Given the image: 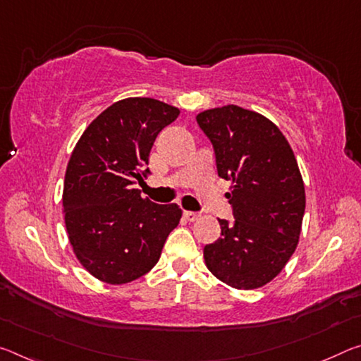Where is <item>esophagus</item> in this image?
Wrapping results in <instances>:
<instances>
[{
	"instance_id": "34e87169",
	"label": "esophagus",
	"mask_w": 361,
	"mask_h": 361,
	"mask_svg": "<svg viewBox=\"0 0 361 361\" xmlns=\"http://www.w3.org/2000/svg\"><path fill=\"white\" fill-rule=\"evenodd\" d=\"M185 216L188 221H197L201 219V214H197V212H191V210H186L185 212Z\"/></svg>"
}]
</instances>
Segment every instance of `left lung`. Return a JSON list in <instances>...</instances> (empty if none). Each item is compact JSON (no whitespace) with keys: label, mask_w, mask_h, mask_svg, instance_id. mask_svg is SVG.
<instances>
[{"label":"left lung","mask_w":361,"mask_h":361,"mask_svg":"<svg viewBox=\"0 0 361 361\" xmlns=\"http://www.w3.org/2000/svg\"><path fill=\"white\" fill-rule=\"evenodd\" d=\"M215 151L234 223L219 220L221 238L204 247L205 265L228 286L257 289L276 278L299 243L305 188L288 140L271 120L239 106L197 114Z\"/></svg>","instance_id":"obj_1"}]
</instances>
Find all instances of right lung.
I'll use <instances>...</instances> for the list:
<instances>
[{
    "instance_id": "obj_1",
    "label": "right lung",
    "mask_w": 361,
    "mask_h": 361,
    "mask_svg": "<svg viewBox=\"0 0 361 361\" xmlns=\"http://www.w3.org/2000/svg\"><path fill=\"white\" fill-rule=\"evenodd\" d=\"M178 114L152 98L117 101L73 147L62 192L66 228L73 254L99 281L125 284L151 271L178 226V205L154 204L133 186L149 175L154 141Z\"/></svg>"
}]
</instances>
